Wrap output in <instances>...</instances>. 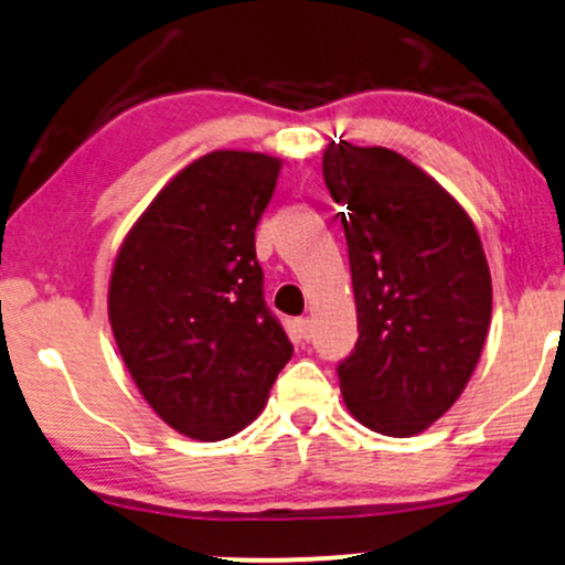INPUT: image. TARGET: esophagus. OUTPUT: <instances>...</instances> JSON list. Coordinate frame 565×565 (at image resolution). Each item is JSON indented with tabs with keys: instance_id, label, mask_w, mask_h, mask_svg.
Wrapping results in <instances>:
<instances>
[{
	"instance_id": "esophagus-1",
	"label": "esophagus",
	"mask_w": 565,
	"mask_h": 565,
	"mask_svg": "<svg viewBox=\"0 0 565 565\" xmlns=\"http://www.w3.org/2000/svg\"><path fill=\"white\" fill-rule=\"evenodd\" d=\"M294 328H296L298 338H303V341H309V335H311V322H309V317H298V320H294Z\"/></svg>"
}]
</instances>
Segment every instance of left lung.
<instances>
[{"instance_id": "obj_1", "label": "left lung", "mask_w": 565, "mask_h": 565, "mask_svg": "<svg viewBox=\"0 0 565 565\" xmlns=\"http://www.w3.org/2000/svg\"><path fill=\"white\" fill-rule=\"evenodd\" d=\"M322 177L341 211L356 347L338 364L349 413L383 436L420 434L466 391L492 322L476 224L447 190L388 148L330 142Z\"/></svg>"}]
</instances>
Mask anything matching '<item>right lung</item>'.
Masks as SVG:
<instances>
[{
  "label": "right lung",
  "instance_id": "obj_1",
  "mask_svg": "<svg viewBox=\"0 0 565 565\" xmlns=\"http://www.w3.org/2000/svg\"><path fill=\"white\" fill-rule=\"evenodd\" d=\"M280 166L248 150L184 166L113 264L108 317L121 360L156 415L190 439H227L256 420L294 356L256 262Z\"/></svg>",
  "mask_w": 565,
  "mask_h": 565
}]
</instances>
